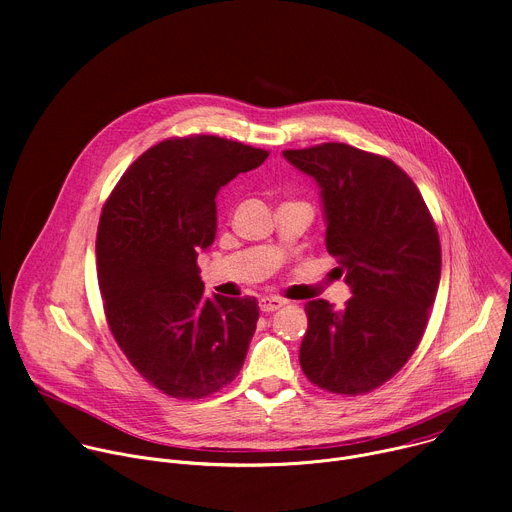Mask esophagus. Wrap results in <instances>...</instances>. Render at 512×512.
Returning a JSON list of instances; mask_svg holds the SVG:
<instances>
[{
	"label": "esophagus",
	"instance_id": "34e87169",
	"mask_svg": "<svg viewBox=\"0 0 512 512\" xmlns=\"http://www.w3.org/2000/svg\"><path fill=\"white\" fill-rule=\"evenodd\" d=\"M285 302L281 300V298H277V296H263L261 300H259V308H261V312H275V310H279L281 306H283Z\"/></svg>",
	"mask_w": 512,
	"mask_h": 512
}]
</instances>
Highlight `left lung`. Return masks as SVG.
<instances>
[{"label": "left lung", "mask_w": 512, "mask_h": 512, "mask_svg": "<svg viewBox=\"0 0 512 512\" xmlns=\"http://www.w3.org/2000/svg\"><path fill=\"white\" fill-rule=\"evenodd\" d=\"M283 156L320 184L326 247L352 287L340 312L326 300L306 304L302 371L328 393H371L405 367L427 328L442 275L435 221L385 156L336 141Z\"/></svg>", "instance_id": "left-lung-1"}]
</instances>
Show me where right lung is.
<instances>
[{"mask_svg": "<svg viewBox=\"0 0 512 512\" xmlns=\"http://www.w3.org/2000/svg\"><path fill=\"white\" fill-rule=\"evenodd\" d=\"M267 156L216 135L170 137L141 154L105 200L97 229L105 318L131 367L168 397H208L243 367L257 300L204 298L196 259L214 241L218 188Z\"/></svg>", "mask_w": 512, "mask_h": 512, "instance_id": "add662e5", "label": "right lung"}]
</instances>
